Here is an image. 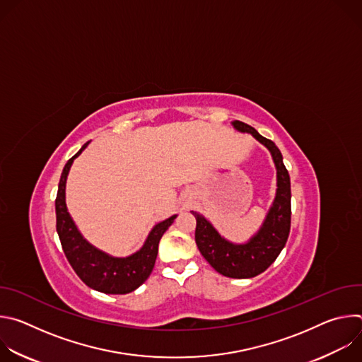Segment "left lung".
<instances>
[{"label":"left lung","mask_w":362,"mask_h":362,"mask_svg":"<svg viewBox=\"0 0 362 362\" xmlns=\"http://www.w3.org/2000/svg\"><path fill=\"white\" fill-rule=\"evenodd\" d=\"M232 126L240 133L252 134L269 151L276 168V193L267 214V218L247 242L233 243L225 239L214 225L197 212L196 218V245L209 265L223 276L235 279L253 278L267 271L284 249L291 229V179L284 165L281 150L276 144L257 133L253 127L239 120Z\"/></svg>","instance_id":"1"}]
</instances>
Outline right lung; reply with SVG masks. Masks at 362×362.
I'll use <instances>...</instances> for the list:
<instances>
[{"label": "right lung", "mask_w": 362, "mask_h": 362, "mask_svg": "<svg viewBox=\"0 0 362 362\" xmlns=\"http://www.w3.org/2000/svg\"><path fill=\"white\" fill-rule=\"evenodd\" d=\"M88 143L74 154L63 169L56 197L57 233L70 265L87 286L103 293L123 295L133 292L148 278L156 262L159 242L177 215L154 225L143 246L126 257L112 256L86 240L67 211L66 183L74 159L80 156Z\"/></svg>", "instance_id": "obj_1"}]
</instances>
